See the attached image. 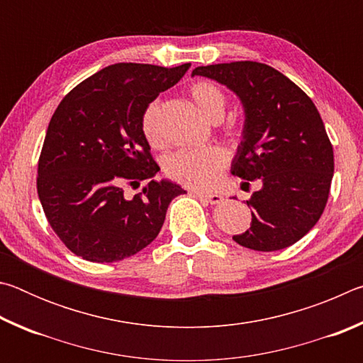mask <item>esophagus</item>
I'll list each match as a JSON object with an SVG mask.
<instances>
[{
    "label": "esophagus",
    "instance_id": "1",
    "mask_svg": "<svg viewBox=\"0 0 363 363\" xmlns=\"http://www.w3.org/2000/svg\"><path fill=\"white\" fill-rule=\"evenodd\" d=\"M192 194L195 196H199V199H205L208 203H219V201H223V196L218 195V194H205V192H200V190H192Z\"/></svg>",
    "mask_w": 363,
    "mask_h": 363
}]
</instances>
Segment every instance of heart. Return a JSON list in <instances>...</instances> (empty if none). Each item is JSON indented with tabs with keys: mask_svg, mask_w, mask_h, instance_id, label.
<instances>
[{
	"mask_svg": "<svg viewBox=\"0 0 363 363\" xmlns=\"http://www.w3.org/2000/svg\"><path fill=\"white\" fill-rule=\"evenodd\" d=\"M190 96L199 112L208 121L223 120L225 112V96L216 84L199 82L190 88ZM160 106L157 101L145 107L140 120L143 133L149 144L158 147L162 144V133L158 123ZM227 155L219 147L206 149H184L171 153L163 162V169L171 179L194 189H210L219 179L220 169L225 167Z\"/></svg>",
	"mask_w": 363,
	"mask_h": 363,
	"instance_id": "obj_1",
	"label": "heart"
}]
</instances>
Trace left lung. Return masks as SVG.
Segmentation results:
<instances>
[{
    "instance_id": "1",
    "label": "left lung",
    "mask_w": 363,
    "mask_h": 363,
    "mask_svg": "<svg viewBox=\"0 0 363 363\" xmlns=\"http://www.w3.org/2000/svg\"><path fill=\"white\" fill-rule=\"evenodd\" d=\"M192 77L225 86L243 107L230 173L259 179L261 189L247 201L250 229L232 238L256 251L296 243L320 219L335 171L333 147L314 102L284 73L250 60L196 67Z\"/></svg>"
}]
</instances>
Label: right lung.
<instances>
[{
  "label": "right lung",
  "mask_w": 363,
  "mask_h": 363,
  "mask_svg": "<svg viewBox=\"0 0 363 363\" xmlns=\"http://www.w3.org/2000/svg\"><path fill=\"white\" fill-rule=\"evenodd\" d=\"M150 64H113L75 86L49 121L38 163V196L52 230L72 253L115 262L155 240L171 200L186 194L160 167L140 120L145 107L186 75ZM150 184L133 199L122 186Z\"/></svg>",
  "instance_id": "right-lung-1"
}]
</instances>
